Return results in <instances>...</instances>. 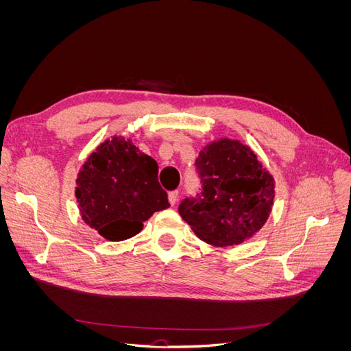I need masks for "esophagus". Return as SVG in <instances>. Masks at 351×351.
<instances>
[{
  "mask_svg": "<svg viewBox=\"0 0 351 351\" xmlns=\"http://www.w3.org/2000/svg\"><path fill=\"white\" fill-rule=\"evenodd\" d=\"M177 197H178V192H177V190H174V192H169V193H168L169 205L174 206V205H176V202H177Z\"/></svg>",
  "mask_w": 351,
  "mask_h": 351,
  "instance_id": "1",
  "label": "esophagus"
}]
</instances>
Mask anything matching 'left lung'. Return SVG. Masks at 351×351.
Wrapping results in <instances>:
<instances>
[{
  "instance_id": "left-lung-1",
  "label": "left lung",
  "mask_w": 351,
  "mask_h": 351,
  "mask_svg": "<svg viewBox=\"0 0 351 351\" xmlns=\"http://www.w3.org/2000/svg\"><path fill=\"white\" fill-rule=\"evenodd\" d=\"M202 192L178 206L195 234L227 247L250 239L267 222L274 205V177L249 146L219 139L196 159Z\"/></svg>"
}]
</instances>
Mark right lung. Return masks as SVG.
I'll return each instance as SVG.
<instances>
[{"label": "right lung", "instance_id": "1", "mask_svg": "<svg viewBox=\"0 0 351 351\" xmlns=\"http://www.w3.org/2000/svg\"><path fill=\"white\" fill-rule=\"evenodd\" d=\"M76 184L82 219L110 241L136 236L154 212L169 206L156 161L123 136L107 139L89 155Z\"/></svg>", "mask_w": 351, "mask_h": 351}]
</instances>
